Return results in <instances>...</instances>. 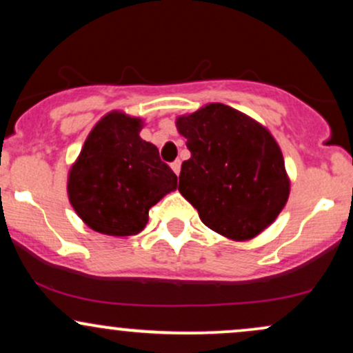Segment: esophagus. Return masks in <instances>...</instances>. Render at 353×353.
Masks as SVG:
<instances>
[{"label": "esophagus", "instance_id": "esophagus-1", "mask_svg": "<svg viewBox=\"0 0 353 353\" xmlns=\"http://www.w3.org/2000/svg\"><path fill=\"white\" fill-rule=\"evenodd\" d=\"M171 168H172V171L177 174V176H179V172H181V161L177 159V161H174V163L171 164Z\"/></svg>", "mask_w": 353, "mask_h": 353}]
</instances>
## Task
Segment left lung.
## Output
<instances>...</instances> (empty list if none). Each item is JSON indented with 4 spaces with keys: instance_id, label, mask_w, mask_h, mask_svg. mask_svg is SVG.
<instances>
[{
    "instance_id": "8db88e82",
    "label": "left lung",
    "mask_w": 353,
    "mask_h": 353,
    "mask_svg": "<svg viewBox=\"0 0 353 353\" xmlns=\"http://www.w3.org/2000/svg\"><path fill=\"white\" fill-rule=\"evenodd\" d=\"M176 128L190 151L179 192L201 221L232 241H249L269 228L290 194L282 151L269 129L221 103L179 116Z\"/></svg>"
}]
</instances>
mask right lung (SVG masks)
Masks as SVG:
<instances>
[{"mask_svg":"<svg viewBox=\"0 0 353 353\" xmlns=\"http://www.w3.org/2000/svg\"><path fill=\"white\" fill-rule=\"evenodd\" d=\"M141 117L112 111L91 129L68 174V197L88 228L114 237L134 236L149 209L177 189V176L157 148L141 139Z\"/></svg>","mask_w":353,"mask_h":353,"instance_id":"add662e5","label":"right lung"}]
</instances>
